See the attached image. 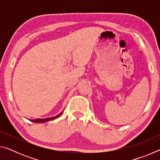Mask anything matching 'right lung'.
I'll use <instances>...</instances> for the list:
<instances>
[{
    "instance_id": "1",
    "label": "right lung",
    "mask_w": 160,
    "mask_h": 160,
    "mask_svg": "<svg viewBox=\"0 0 160 160\" xmlns=\"http://www.w3.org/2000/svg\"><path fill=\"white\" fill-rule=\"evenodd\" d=\"M62 113H63V112H61L59 114L56 115V116H53V117H50V118H37L35 119V120H30V121L32 122H34V123H45V122H47V121L53 120V119H55L56 118H58Z\"/></svg>"
}]
</instances>
